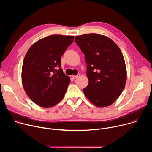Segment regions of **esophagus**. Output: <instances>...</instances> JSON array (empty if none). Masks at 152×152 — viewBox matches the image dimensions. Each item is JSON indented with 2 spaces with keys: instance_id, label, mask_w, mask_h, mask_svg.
<instances>
[{
  "instance_id": "1",
  "label": "esophagus",
  "mask_w": 152,
  "mask_h": 152,
  "mask_svg": "<svg viewBox=\"0 0 152 152\" xmlns=\"http://www.w3.org/2000/svg\"><path fill=\"white\" fill-rule=\"evenodd\" d=\"M79 76H80V74H79V75H76V76H72V77L73 79H76L77 77H78Z\"/></svg>"
}]
</instances>
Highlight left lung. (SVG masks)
Instances as JSON below:
<instances>
[{"label":"left lung","mask_w":152,"mask_h":152,"mask_svg":"<svg viewBox=\"0 0 152 152\" xmlns=\"http://www.w3.org/2000/svg\"><path fill=\"white\" fill-rule=\"evenodd\" d=\"M75 41L87 64L89 82L83 90L85 96L97 107L111 105L126 82V64L120 49L111 39L97 34L76 36Z\"/></svg>","instance_id":"obj_1"}]
</instances>
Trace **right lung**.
<instances>
[{"mask_svg": "<svg viewBox=\"0 0 152 152\" xmlns=\"http://www.w3.org/2000/svg\"><path fill=\"white\" fill-rule=\"evenodd\" d=\"M73 40V36L52 35L35 42L27 52L21 80L26 93L37 104L50 107L63 99L70 79L61 68V58Z\"/></svg>", "mask_w": 152, "mask_h": 152, "instance_id": "obj_1", "label": "right lung"}]
</instances>
